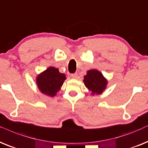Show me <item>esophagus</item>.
Segmentation results:
<instances>
[{"mask_svg": "<svg viewBox=\"0 0 148 148\" xmlns=\"http://www.w3.org/2000/svg\"><path fill=\"white\" fill-rule=\"evenodd\" d=\"M71 77L72 78H78V74L77 73H74V74H71Z\"/></svg>", "mask_w": 148, "mask_h": 148, "instance_id": "obj_1", "label": "esophagus"}]
</instances>
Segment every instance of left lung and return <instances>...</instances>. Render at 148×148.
Returning <instances> with one entry per match:
<instances>
[{"mask_svg": "<svg viewBox=\"0 0 148 148\" xmlns=\"http://www.w3.org/2000/svg\"><path fill=\"white\" fill-rule=\"evenodd\" d=\"M85 87L91 91L92 95L101 94L105 90L107 85V80L102 74L97 70H91L87 72V75L83 80Z\"/></svg>", "mask_w": 148, "mask_h": 148, "instance_id": "1", "label": "left lung"}]
</instances>
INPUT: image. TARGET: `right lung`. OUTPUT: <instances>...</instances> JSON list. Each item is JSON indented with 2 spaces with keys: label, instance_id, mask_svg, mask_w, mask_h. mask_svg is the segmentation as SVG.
<instances>
[{
  "label": "right lung",
  "instance_id": "1",
  "mask_svg": "<svg viewBox=\"0 0 148 148\" xmlns=\"http://www.w3.org/2000/svg\"><path fill=\"white\" fill-rule=\"evenodd\" d=\"M66 79L64 74L59 72L57 68L49 67L37 75L36 83L41 92L50 97L56 96Z\"/></svg>",
  "mask_w": 148,
  "mask_h": 148
}]
</instances>
